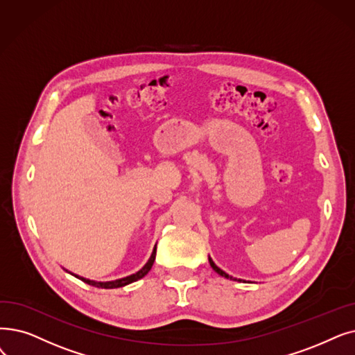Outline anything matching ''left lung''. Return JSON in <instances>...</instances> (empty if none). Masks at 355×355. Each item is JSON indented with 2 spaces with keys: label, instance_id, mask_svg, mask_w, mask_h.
<instances>
[{
  "label": "left lung",
  "instance_id": "8db88e82",
  "mask_svg": "<svg viewBox=\"0 0 355 355\" xmlns=\"http://www.w3.org/2000/svg\"><path fill=\"white\" fill-rule=\"evenodd\" d=\"M209 263H210V266H211V268H213V270H214V271H216V272H218V274H220V275H222V277H226V279H232V277H230V275H229V274H226V272H225V271H222V270H220V268H219V267H218V266H216V264H214V263H213V261H211V258H209ZM235 280H236V279H235ZM239 282H241V280H239Z\"/></svg>",
  "mask_w": 355,
  "mask_h": 355
}]
</instances>
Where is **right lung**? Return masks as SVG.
Instances as JSON below:
<instances>
[{"label":"right lung","instance_id":"add662e5","mask_svg":"<svg viewBox=\"0 0 355 355\" xmlns=\"http://www.w3.org/2000/svg\"><path fill=\"white\" fill-rule=\"evenodd\" d=\"M155 255H157V246H155V248H153V252H152V255H150L149 261H148V263L145 264V267H144L142 270H139V271H137L136 274H132V275H129V277H125V279L116 280V282H107V283H100V282H92V280H87V279H84V277H78V275H75V277H78V279H80V280H83L84 283L89 284V286L98 287V288H117V287H123V286L130 284V283H133V282H136V280L142 279V277H145V275L149 272V270L152 268V266H153V261H155Z\"/></svg>","mask_w":355,"mask_h":355}]
</instances>
